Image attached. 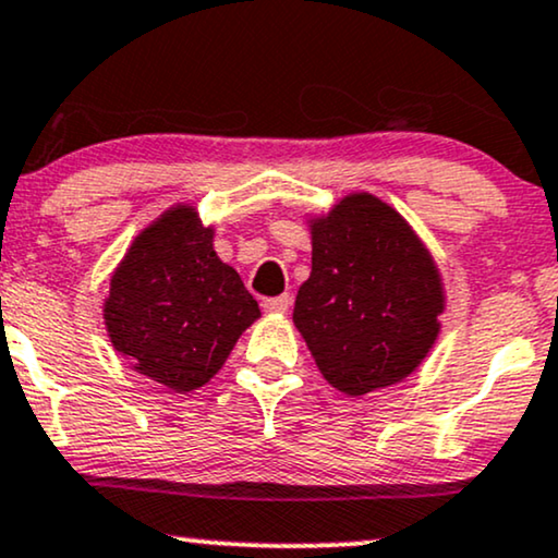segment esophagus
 Listing matches in <instances>:
<instances>
[{
  "label": "esophagus",
  "instance_id": "esophagus-1",
  "mask_svg": "<svg viewBox=\"0 0 558 558\" xmlns=\"http://www.w3.org/2000/svg\"><path fill=\"white\" fill-rule=\"evenodd\" d=\"M290 305H292L290 294H281V298H268V300H264V311H266V313H277V315H281V313L290 311Z\"/></svg>",
  "mask_w": 558,
  "mask_h": 558
}]
</instances>
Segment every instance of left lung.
Wrapping results in <instances>:
<instances>
[{
	"label": "left lung",
	"mask_w": 558,
	"mask_h": 558,
	"mask_svg": "<svg viewBox=\"0 0 558 558\" xmlns=\"http://www.w3.org/2000/svg\"><path fill=\"white\" fill-rule=\"evenodd\" d=\"M307 225L313 271L292 320L320 375L347 396L405 380L442 328L445 287L429 247L367 191Z\"/></svg>",
	"instance_id": "8db88e82"
}]
</instances>
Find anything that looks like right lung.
I'll use <instances>...</instances> for the list:
<instances>
[{"instance_id": "add662e5", "label": "right lung", "mask_w": 558, "mask_h": 558, "mask_svg": "<svg viewBox=\"0 0 558 558\" xmlns=\"http://www.w3.org/2000/svg\"><path fill=\"white\" fill-rule=\"evenodd\" d=\"M258 302L215 251V227L175 204L144 227L102 302L108 339L136 373L189 393L215 377Z\"/></svg>"}]
</instances>
